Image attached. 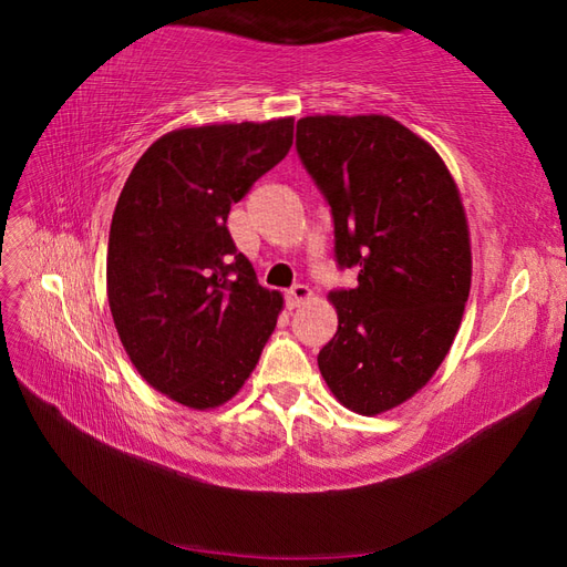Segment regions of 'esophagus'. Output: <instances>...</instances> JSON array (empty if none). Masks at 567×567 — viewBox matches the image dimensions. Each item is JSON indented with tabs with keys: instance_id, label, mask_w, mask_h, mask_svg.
<instances>
[{
	"instance_id": "34e87169",
	"label": "esophagus",
	"mask_w": 567,
	"mask_h": 567,
	"mask_svg": "<svg viewBox=\"0 0 567 567\" xmlns=\"http://www.w3.org/2000/svg\"><path fill=\"white\" fill-rule=\"evenodd\" d=\"M311 297H313V292H311V289H309L307 285H295V287L287 292V305L295 309V307L305 305V301H309Z\"/></svg>"
}]
</instances>
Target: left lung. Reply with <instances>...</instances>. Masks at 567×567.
Masks as SVG:
<instances>
[{"label": "left lung", "mask_w": 567, "mask_h": 567, "mask_svg": "<svg viewBox=\"0 0 567 567\" xmlns=\"http://www.w3.org/2000/svg\"><path fill=\"white\" fill-rule=\"evenodd\" d=\"M297 152L336 221V258L358 287L328 301L338 331L319 370L348 411L413 399L450 352L471 292V234L444 159L389 115H307Z\"/></svg>", "instance_id": "obj_1"}]
</instances>
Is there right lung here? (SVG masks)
<instances>
[{"label":"right lung","instance_id":"right-lung-1","mask_svg":"<svg viewBox=\"0 0 567 567\" xmlns=\"http://www.w3.org/2000/svg\"><path fill=\"white\" fill-rule=\"evenodd\" d=\"M292 135L295 117L171 130L117 197L105 258L115 331L140 377L193 411L241 391L285 307L236 251L227 217Z\"/></svg>","mask_w":567,"mask_h":567}]
</instances>
